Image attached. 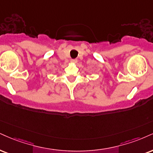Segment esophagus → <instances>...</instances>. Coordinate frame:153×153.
Listing matches in <instances>:
<instances>
[{
	"mask_svg": "<svg viewBox=\"0 0 153 153\" xmlns=\"http://www.w3.org/2000/svg\"><path fill=\"white\" fill-rule=\"evenodd\" d=\"M77 61H78V60H77V59H71V62H72V63H76Z\"/></svg>",
	"mask_w": 153,
	"mask_h": 153,
	"instance_id": "34e87169",
	"label": "esophagus"
}]
</instances>
